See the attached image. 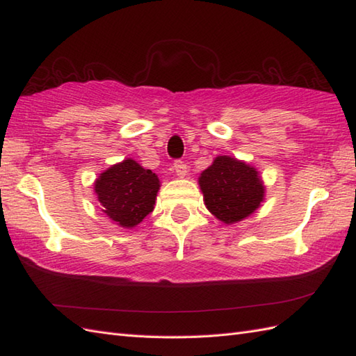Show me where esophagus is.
<instances>
[{
	"mask_svg": "<svg viewBox=\"0 0 356 356\" xmlns=\"http://www.w3.org/2000/svg\"><path fill=\"white\" fill-rule=\"evenodd\" d=\"M174 171H176L179 177H185L186 172H188L186 163L182 162V161H176V162H174Z\"/></svg>",
	"mask_w": 356,
	"mask_h": 356,
	"instance_id": "34e87169",
	"label": "esophagus"
}]
</instances>
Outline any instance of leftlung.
Returning a JSON list of instances; mask_svg holds the SVG:
<instances>
[{
	"label": "left lung",
	"mask_w": 356,
	"mask_h": 356,
	"mask_svg": "<svg viewBox=\"0 0 356 356\" xmlns=\"http://www.w3.org/2000/svg\"><path fill=\"white\" fill-rule=\"evenodd\" d=\"M199 185L209 213L226 225L251 216L264 199L259 171L229 156H217L200 174Z\"/></svg>",
	"instance_id": "obj_1"
}]
</instances>
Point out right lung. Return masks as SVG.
I'll use <instances>...</instances> for the list:
<instances>
[{"mask_svg":"<svg viewBox=\"0 0 356 356\" xmlns=\"http://www.w3.org/2000/svg\"><path fill=\"white\" fill-rule=\"evenodd\" d=\"M161 182L151 170L125 159L101 172L95 182V193L102 211L122 228H134L156 205Z\"/></svg>","mask_w":356,"mask_h":356,"instance_id":"add662e5","label":"right lung"}]
</instances>
